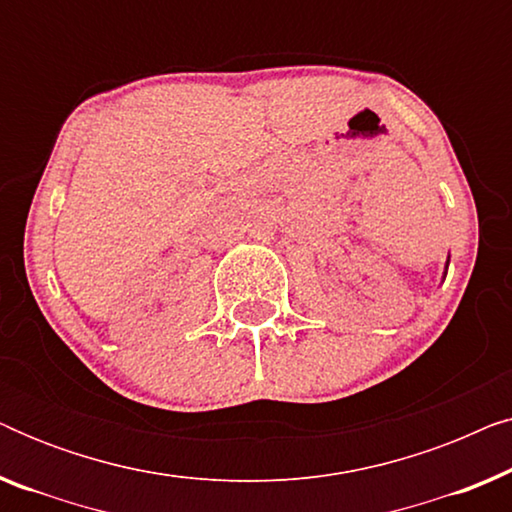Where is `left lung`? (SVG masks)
I'll list each match as a JSON object with an SVG mask.
<instances>
[{"mask_svg":"<svg viewBox=\"0 0 512 512\" xmlns=\"http://www.w3.org/2000/svg\"><path fill=\"white\" fill-rule=\"evenodd\" d=\"M447 263H450V261H447Z\"/></svg>","mask_w":512,"mask_h":512,"instance_id":"8db88e82","label":"left lung"}]
</instances>
